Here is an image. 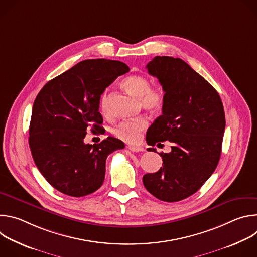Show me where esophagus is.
<instances>
[{
	"label": "esophagus",
	"mask_w": 257,
	"mask_h": 257,
	"mask_svg": "<svg viewBox=\"0 0 257 257\" xmlns=\"http://www.w3.org/2000/svg\"><path fill=\"white\" fill-rule=\"evenodd\" d=\"M127 149L130 151V152H133V153H139V152H143V149L140 148V146H134V145H128Z\"/></svg>",
	"instance_id": "1"
}]
</instances>
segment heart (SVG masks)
<instances>
[{
  "label": "heart",
  "mask_w": 257,
  "mask_h": 257,
  "mask_svg": "<svg viewBox=\"0 0 257 257\" xmlns=\"http://www.w3.org/2000/svg\"><path fill=\"white\" fill-rule=\"evenodd\" d=\"M123 88L139 98L143 108L153 113L161 112L166 101L165 91L160 86H151V81L148 77L140 74L127 76L122 81ZM100 111L103 115H108V94L104 92L100 99ZM149 120L141 116L134 120H128L120 123L115 129L114 134L127 142H136L139 139L140 133L148 127Z\"/></svg>",
  "instance_id": "b5f03b06"
}]
</instances>
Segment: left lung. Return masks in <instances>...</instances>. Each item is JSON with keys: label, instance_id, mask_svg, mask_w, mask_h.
<instances>
[{"label": "left lung", "instance_id": "obj_1", "mask_svg": "<svg viewBox=\"0 0 257 257\" xmlns=\"http://www.w3.org/2000/svg\"><path fill=\"white\" fill-rule=\"evenodd\" d=\"M146 69L159 79L166 95L163 114L146 132V142L155 146L169 140L173 146L169 154H159L163 167L145 174L142 182L158 199L180 201L198 191L218 164L226 126L223 102L217 91L179 58L157 56Z\"/></svg>", "mask_w": 257, "mask_h": 257}]
</instances>
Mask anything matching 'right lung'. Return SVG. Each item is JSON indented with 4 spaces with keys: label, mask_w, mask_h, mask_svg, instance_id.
<instances>
[{
    "label": "right lung",
    "mask_w": 257,
    "mask_h": 257,
    "mask_svg": "<svg viewBox=\"0 0 257 257\" xmlns=\"http://www.w3.org/2000/svg\"><path fill=\"white\" fill-rule=\"evenodd\" d=\"M129 67L106 59H90L50 80L39 92L29 125L34 163L50 184L73 197L96 191L103 183L105 160L125 144L114 137L84 143L86 130L101 129L100 95Z\"/></svg>",
    "instance_id": "add662e5"
}]
</instances>
